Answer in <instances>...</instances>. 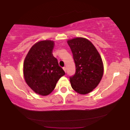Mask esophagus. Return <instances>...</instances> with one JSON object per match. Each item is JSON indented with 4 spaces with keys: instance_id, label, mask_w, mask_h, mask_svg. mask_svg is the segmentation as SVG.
<instances>
[{
    "instance_id": "obj_1",
    "label": "esophagus",
    "mask_w": 130,
    "mask_h": 130,
    "mask_svg": "<svg viewBox=\"0 0 130 130\" xmlns=\"http://www.w3.org/2000/svg\"><path fill=\"white\" fill-rule=\"evenodd\" d=\"M63 69L64 71L66 72V70H67V69H66V67H63Z\"/></svg>"
}]
</instances>
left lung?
<instances>
[{
	"label": "left lung",
	"instance_id": "1",
	"mask_svg": "<svg viewBox=\"0 0 130 130\" xmlns=\"http://www.w3.org/2000/svg\"><path fill=\"white\" fill-rule=\"evenodd\" d=\"M75 64V73L70 77L71 86L80 94L89 93L98 86L103 75V61L92 43L84 38L67 41Z\"/></svg>",
	"mask_w": 130,
	"mask_h": 130
}]
</instances>
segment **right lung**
<instances>
[{
	"label": "right lung",
	"mask_w": 130,
	"mask_h": 130,
	"mask_svg": "<svg viewBox=\"0 0 130 130\" xmlns=\"http://www.w3.org/2000/svg\"><path fill=\"white\" fill-rule=\"evenodd\" d=\"M53 47L52 41L38 42L31 47L24 61L23 73L26 83L41 95L50 94L58 80L65 74L52 54Z\"/></svg>",
	"instance_id": "obj_1"
}]
</instances>
